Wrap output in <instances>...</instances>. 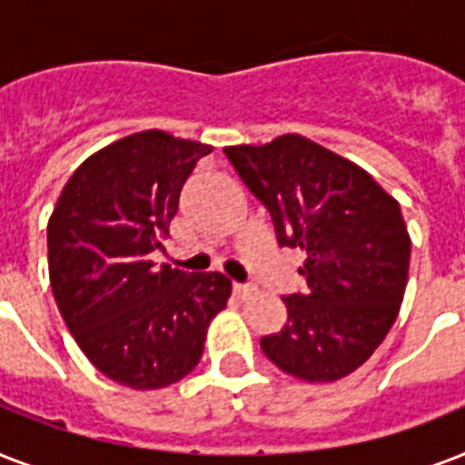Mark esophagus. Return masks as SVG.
<instances>
[{"label": "esophagus", "mask_w": 465, "mask_h": 465, "mask_svg": "<svg viewBox=\"0 0 465 465\" xmlns=\"http://www.w3.org/2000/svg\"><path fill=\"white\" fill-rule=\"evenodd\" d=\"M253 292H255L253 284H241V282H233V294H236V297H239V299L251 297V294H253Z\"/></svg>", "instance_id": "obj_1"}]
</instances>
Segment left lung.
<instances>
[{
  "label": "left lung",
  "instance_id": "left-lung-1",
  "mask_svg": "<svg viewBox=\"0 0 465 465\" xmlns=\"http://www.w3.org/2000/svg\"><path fill=\"white\" fill-rule=\"evenodd\" d=\"M275 224L306 255L304 292L282 299L287 323L261 338L270 361L304 381H338L374 354L396 321L411 265L401 204L352 161L302 134L226 147Z\"/></svg>",
  "mask_w": 465,
  "mask_h": 465
}]
</instances>
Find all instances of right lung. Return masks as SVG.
Segmentation results:
<instances>
[{"instance_id": "add662e5", "label": "right lung", "mask_w": 465, "mask_h": 465, "mask_svg": "<svg viewBox=\"0 0 465 465\" xmlns=\"http://www.w3.org/2000/svg\"><path fill=\"white\" fill-rule=\"evenodd\" d=\"M210 152L161 130L113 142L72 173L47 222L57 309L91 364L130 389H163L190 374L232 294L222 272L149 261Z\"/></svg>"}]
</instances>
